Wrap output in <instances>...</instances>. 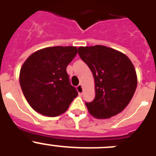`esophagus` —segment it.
I'll use <instances>...</instances> for the list:
<instances>
[{
  "label": "esophagus",
  "instance_id": "34e87169",
  "mask_svg": "<svg viewBox=\"0 0 156 156\" xmlns=\"http://www.w3.org/2000/svg\"><path fill=\"white\" fill-rule=\"evenodd\" d=\"M76 90L78 91V93H79L80 94H82L83 91V89L82 85H81V84L78 85V86L76 87Z\"/></svg>",
  "mask_w": 156,
  "mask_h": 156
}]
</instances>
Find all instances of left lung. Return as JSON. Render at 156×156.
I'll use <instances>...</instances> for the list:
<instances>
[{"label":"left lung","mask_w":156,"mask_h":156,"mask_svg":"<svg viewBox=\"0 0 156 156\" xmlns=\"http://www.w3.org/2000/svg\"><path fill=\"white\" fill-rule=\"evenodd\" d=\"M78 54L93 73L95 98L85 103L97 119H108L119 114L132 99L137 85L133 63L122 52L95 45L80 47Z\"/></svg>","instance_id":"obj_1"}]
</instances>
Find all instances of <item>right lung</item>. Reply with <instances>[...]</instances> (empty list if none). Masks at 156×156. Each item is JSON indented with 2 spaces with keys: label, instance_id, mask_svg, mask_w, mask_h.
<instances>
[{
  "label": "right lung",
  "instance_id": "add662e5",
  "mask_svg": "<svg viewBox=\"0 0 156 156\" xmlns=\"http://www.w3.org/2000/svg\"><path fill=\"white\" fill-rule=\"evenodd\" d=\"M77 51L73 46L49 47L30 55L23 63L20 86L30 105L38 113L49 117L61 115L78 95L66 73Z\"/></svg>",
  "mask_w": 156,
  "mask_h": 156
}]
</instances>
